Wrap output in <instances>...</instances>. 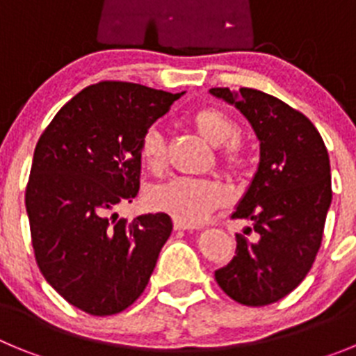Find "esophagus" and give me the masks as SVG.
Segmentation results:
<instances>
[{
    "label": "esophagus",
    "mask_w": 356,
    "mask_h": 356,
    "mask_svg": "<svg viewBox=\"0 0 356 356\" xmlns=\"http://www.w3.org/2000/svg\"><path fill=\"white\" fill-rule=\"evenodd\" d=\"M175 229H178V232H185V229H194V226L185 225V222L181 221H175Z\"/></svg>",
    "instance_id": "esophagus-1"
}]
</instances>
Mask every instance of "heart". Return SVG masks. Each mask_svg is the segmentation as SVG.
<instances>
[{"mask_svg":"<svg viewBox=\"0 0 356 356\" xmlns=\"http://www.w3.org/2000/svg\"><path fill=\"white\" fill-rule=\"evenodd\" d=\"M194 124L200 134L213 146H222V162L229 169H238L246 163V149L235 137L238 134L237 122L222 110L207 106L194 114ZM140 160L149 171H160L165 163V143L156 127L144 131L139 146ZM151 209L169 213L176 221L185 225H200L225 203V191L216 181L196 178H171L155 185L147 194Z\"/></svg>","mask_w":356,"mask_h":356,"instance_id":"heart-1","label":"heart"}]
</instances>
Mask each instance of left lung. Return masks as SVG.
Returning a JSON list of instances; mask_svg holds the SVG:
<instances>
[{"label": "left lung", "mask_w": 356, "mask_h": 356, "mask_svg": "<svg viewBox=\"0 0 356 356\" xmlns=\"http://www.w3.org/2000/svg\"><path fill=\"white\" fill-rule=\"evenodd\" d=\"M209 92L235 106L260 140L257 172L232 213L253 222L257 238L237 235V254L216 280L237 303L271 305L303 282L321 248L332 205L328 151L312 122L278 97L246 87Z\"/></svg>", "instance_id": "8db88e82"}]
</instances>
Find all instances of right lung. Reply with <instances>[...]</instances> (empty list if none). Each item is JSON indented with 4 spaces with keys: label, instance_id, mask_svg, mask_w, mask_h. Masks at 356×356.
Returning <instances> with one entry per match:
<instances>
[{
    "label": "right lung",
    "instance_id": "right-lung-1",
    "mask_svg": "<svg viewBox=\"0 0 356 356\" xmlns=\"http://www.w3.org/2000/svg\"><path fill=\"white\" fill-rule=\"evenodd\" d=\"M185 92L99 81L65 103L40 135L26 187L44 278L72 307L112 316L144 292L172 232L168 213L128 222L114 210L140 187L144 131Z\"/></svg>",
    "mask_w": 356,
    "mask_h": 356
}]
</instances>
